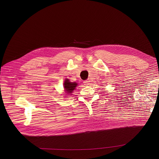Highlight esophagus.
I'll use <instances>...</instances> for the list:
<instances>
[{
	"mask_svg": "<svg viewBox=\"0 0 159 159\" xmlns=\"http://www.w3.org/2000/svg\"><path fill=\"white\" fill-rule=\"evenodd\" d=\"M89 83H90V81H89V80H87L84 81V83L85 85H89Z\"/></svg>",
	"mask_w": 159,
	"mask_h": 159,
	"instance_id": "esophagus-1",
	"label": "esophagus"
}]
</instances>
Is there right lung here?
I'll use <instances>...</instances> for the list:
<instances>
[{
    "mask_svg": "<svg viewBox=\"0 0 159 159\" xmlns=\"http://www.w3.org/2000/svg\"><path fill=\"white\" fill-rule=\"evenodd\" d=\"M77 85V83L70 82L69 79H66L64 82L65 91L66 92L67 94H71L72 92L75 89Z\"/></svg>",
    "mask_w": 159,
    "mask_h": 159,
    "instance_id": "1",
    "label": "right lung"
}]
</instances>
